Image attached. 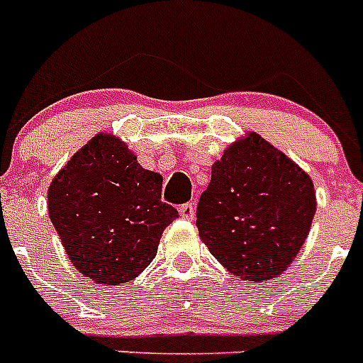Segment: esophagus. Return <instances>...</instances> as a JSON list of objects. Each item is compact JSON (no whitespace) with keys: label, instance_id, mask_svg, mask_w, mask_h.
<instances>
[{"label":"esophagus","instance_id":"1","mask_svg":"<svg viewBox=\"0 0 363 363\" xmlns=\"http://www.w3.org/2000/svg\"><path fill=\"white\" fill-rule=\"evenodd\" d=\"M178 213L179 216L185 218V220H194V203H184V205H179L178 207Z\"/></svg>","mask_w":363,"mask_h":363}]
</instances>
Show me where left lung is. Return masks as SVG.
<instances>
[{
  "mask_svg": "<svg viewBox=\"0 0 363 363\" xmlns=\"http://www.w3.org/2000/svg\"><path fill=\"white\" fill-rule=\"evenodd\" d=\"M316 213L313 179L256 133L230 143L211 167L196 227L234 277L267 281L289 269Z\"/></svg>",
  "mask_w": 363,
  "mask_h": 363,
  "instance_id": "obj_1",
  "label": "left lung"
}]
</instances>
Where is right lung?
<instances>
[{"label": "right lung", "mask_w": 363, "mask_h": 363, "mask_svg": "<svg viewBox=\"0 0 363 363\" xmlns=\"http://www.w3.org/2000/svg\"><path fill=\"white\" fill-rule=\"evenodd\" d=\"M162 182L114 134H96L74 154L49 187L50 221L74 267L104 285L142 274L178 218L162 201Z\"/></svg>", "instance_id": "1"}]
</instances>
